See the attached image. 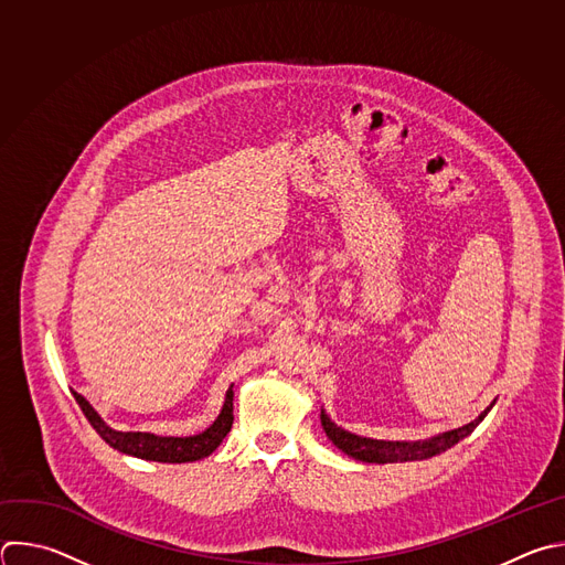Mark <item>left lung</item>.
<instances>
[{
	"mask_svg": "<svg viewBox=\"0 0 565 565\" xmlns=\"http://www.w3.org/2000/svg\"><path fill=\"white\" fill-rule=\"evenodd\" d=\"M492 404L470 424L441 433L437 437L424 439V441H384V439H370V437H359L354 433H348L343 428H339L328 415L326 411H321V426L326 430V437L348 457L356 459V461H365V463H404V461H424L430 457H437L441 452H446L448 448H452L455 444H459L461 439H466L481 422L483 417L490 413Z\"/></svg>",
	"mask_w": 565,
	"mask_h": 565,
	"instance_id": "1",
	"label": "left lung"
}]
</instances>
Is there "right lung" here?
Listing matches in <instances>:
<instances>
[{"label":"right lung","instance_id":"right-lung-1","mask_svg":"<svg viewBox=\"0 0 565 565\" xmlns=\"http://www.w3.org/2000/svg\"><path fill=\"white\" fill-rule=\"evenodd\" d=\"M75 402L79 404L82 413L90 422V426L97 430V435L115 450L146 459V461H159V463H185V461H200L217 450V446L224 441V437L233 428V386L226 393L224 408L220 417L213 422L211 428H206L200 435L193 437H159L152 433H121L113 430L97 411L79 395L75 393Z\"/></svg>","mask_w":565,"mask_h":565}]
</instances>
